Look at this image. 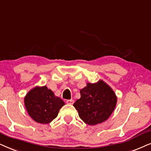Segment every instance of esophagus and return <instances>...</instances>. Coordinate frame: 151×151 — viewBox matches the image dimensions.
<instances>
[{
	"label": "esophagus",
	"instance_id": "1",
	"mask_svg": "<svg viewBox=\"0 0 151 151\" xmlns=\"http://www.w3.org/2000/svg\"><path fill=\"white\" fill-rule=\"evenodd\" d=\"M66 103L68 104H70V105H72V104H74V100L73 99H68L66 101Z\"/></svg>",
	"mask_w": 151,
	"mask_h": 151
}]
</instances>
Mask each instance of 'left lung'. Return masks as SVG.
<instances>
[{
  "instance_id": "left-lung-1",
  "label": "left lung",
  "mask_w": 151,
  "mask_h": 151,
  "mask_svg": "<svg viewBox=\"0 0 151 151\" xmlns=\"http://www.w3.org/2000/svg\"><path fill=\"white\" fill-rule=\"evenodd\" d=\"M80 94L81 98L73 106L79 117L88 125H96L107 120L116 106L115 94L103 81L88 83Z\"/></svg>"
}]
</instances>
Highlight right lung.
<instances>
[{
  "instance_id": "obj_1",
  "label": "right lung",
  "mask_w": 151,
  "mask_h": 151,
  "mask_svg": "<svg viewBox=\"0 0 151 151\" xmlns=\"http://www.w3.org/2000/svg\"><path fill=\"white\" fill-rule=\"evenodd\" d=\"M25 106L29 115L40 124H48L55 119L65 103L46 86L36 87L27 94Z\"/></svg>"
}]
</instances>
